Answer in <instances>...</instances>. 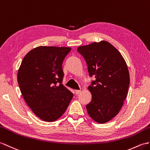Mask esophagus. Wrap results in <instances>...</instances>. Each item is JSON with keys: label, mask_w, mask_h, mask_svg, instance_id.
Instances as JSON below:
<instances>
[{"label": "esophagus", "mask_w": 150, "mask_h": 150, "mask_svg": "<svg viewBox=\"0 0 150 150\" xmlns=\"http://www.w3.org/2000/svg\"><path fill=\"white\" fill-rule=\"evenodd\" d=\"M81 90H75V94L76 95H78V94L81 93Z\"/></svg>", "instance_id": "esophagus-1"}]
</instances>
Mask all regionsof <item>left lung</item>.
I'll list each match as a JSON object with an SVG mask.
<instances>
[{"mask_svg":"<svg viewBox=\"0 0 150 150\" xmlns=\"http://www.w3.org/2000/svg\"><path fill=\"white\" fill-rule=\"evenodd\" d=\"M77 51L85 59L89 76H95L88 88L92 99L87 111L96 123H107L119 113L127 98L130 75L126 61L104 40L79 47Z\"/></svg>","mask_w":150,"mask_h":150,"instance_id":"1","label":"left lung"}]
</instances>
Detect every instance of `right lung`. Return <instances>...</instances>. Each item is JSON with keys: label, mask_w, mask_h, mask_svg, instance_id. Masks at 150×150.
<instances>
[{"label": "right lung", "mask_w": 150, "mask_h": 150, "mask_svg": "<svg viewBox=\"0 0 150 150\" xmlns=\"http://www.w3.org/2000/svg\"><path fill=\"white\" fill-rule=\"evenodd\" d=\"M70 47L40 46L23 57L17 74L20 91L36 116L52 122L62 116L74 96L62 84V64Z\"/></svg>", "instance_id": "right-lung-1"}]
</instances>
